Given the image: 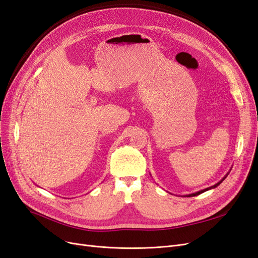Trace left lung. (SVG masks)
<instances>
[{"mask_svg":"<svg viewBox=\"0 0 258 258\" xmlns=\"http://www.w3.org/2000/svg\"><path fill=\"white\" fill-rule=\"evenodd\" d=\"M231 170V169H230ZM229 173V172H228ZM228 173L227 174H226L222 179H221V181L220 182H218V183H216L215 185H213V186H211V187H208V188H206V189H202V190H199V191H197V192H194V194H189V195H186V196L185 197H194V196H198V195H200V194H202V192H205V191H207V190H210V189H212V188H215V187H217L218 185H220L223 181H224V179L226 178V177H227V175H228Z\"/></svg>","mask_w":258,"mask_h":258,"instance_id":"left-lung-1","label":"left lung"}]
</instances>
